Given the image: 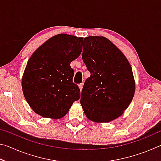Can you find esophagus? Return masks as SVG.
<instances>
[{"instance_id": "esophagus-1", "label": "esophagus", "mask_w": 161, "mask_h": 161, "mask_svg": "<svg viewBox=\"0 0 161 161\" xmlns=\"http://www.w3.org/2000/svg\"><path fill=\"white\" fill-rule=\"evenodd\" d=\"M79 87H80V90H81V89H82V88H83V83H81V84H79Z\"/></svg>"}]
</instances>
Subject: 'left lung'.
Wrapping results in <instances>:
<instances>
[{"label": "left lung", "mask_w": 161, "mask_h": 161, "mask_svg": "<svg viewBox=\"0 0 161 161\" xmlns=\"http://www.w3.org/2000/svg\"><path fill=\"white\" fill-rule=\"evenodd\" d=\"M82 59L91 73L84 82L80 99L87 119L107 123L119 118L129 107L135 93L129 62L103 36L84 38Z\"/></svg>", "instance_id": "left-lung-1"}]
</instances>
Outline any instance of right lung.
<instances>
[{
    "label": "right lung",
    "mask_w": 161,
    "mask_h": 161,
    "mask_svg": "<svg viewBox=\"0 0 161 161\" xmlns=\"http://www.w3.org/2000/svg\"><path fill=\"white\" fill-rule=\"evenodd\" d=\"M82 40L74 35H56L30 58L22 89L27 102L38 115L61 119L80 98V88L72 82L74 70L70 63L80 55Z\"/></svg>",
    "instance_id": "right-lung-1"
}]
</instances>
